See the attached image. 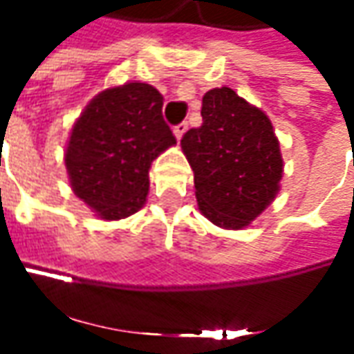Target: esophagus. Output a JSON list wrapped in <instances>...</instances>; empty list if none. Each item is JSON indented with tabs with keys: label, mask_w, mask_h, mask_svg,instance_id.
<instances>
[{
	"label": "esophagus",
	"mask_w": 354,
	"mask_h": 354,
	"mask_svg": "<svg viewBox=\"0 0 354 354\" xmlns=\"http://www.w3.org/2000/svg\"><path fill=\"white\" fill-rule=\"evenodd\" d=\"M187 128H189V124H187V122H179L177 127H173V132H175V136H177V140L183 138V134L187 132Z\"/></svg>",
	"instance_id": "esophagus-1"
}]
</instances>
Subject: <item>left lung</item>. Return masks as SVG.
Instances as JSON below:
<instances>
[{
    "label": "left lung",
    "mask_w": 354,
    "mask_h": 354,
    "mask_svg": "<svg viewBox=\"0 0 354 354\" xmlns=\"http://www.w3.org/2000/svg\"><path fill=\"white\" fill-rule=\"evenodd\" d=\"M203 124L185 132L201 212L216 226L251 224L279 193L282 160L267 115L230 87L203 97Z\"/></svg>",
    "instance_id": "8db88e82"
}]
</instances>
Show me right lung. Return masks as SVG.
<instances>
[{"label":"right lung","mask_w":354,"mask_h":354,"mask_svg":"<svg viewBox=\"0 0 354 354\" xmlns=\"http://www.w3.org/2000/svg\"><path fill=\"white\" fill-rule=\"evenodd\" d=\"M163 97L148 83L106 89L73 124L66 167L73 193L105 220L140 210L151 161L177 140L161 115Z\"/></svg>","instance_id":"right-lung-1"}]
</instances>
